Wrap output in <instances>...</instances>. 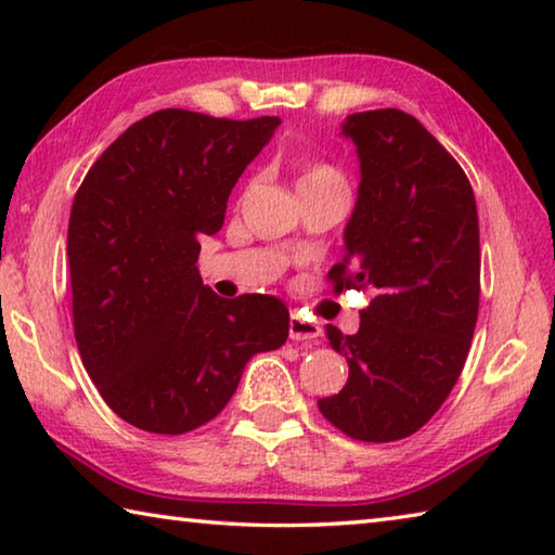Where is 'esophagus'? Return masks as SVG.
Wrapping results in <instances>:
<instances>
[{"label": "esophagus", "instance_id": "1", "mask_svg": "<svg viewBox=\"0 0 555 555\" xmlns=\"http://www.w3.org/2000/svg\"><path fill=\"white\" fill-rule=\"evenodd\" d=\"M288 335H291V340H296V343L315 340V337H321V325L304 321V318L294 313L288 321Z\"/></svg>", "mask_w": 555, "mask_h": 555}]
</instances>
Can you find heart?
Here are the masks:
<instances>
[{
  "instance_id": "1",
  "label": "heart",
  "mask_w": 555,
  "mask_h": 555,
  "mask_svg": "<svg viewBox=\"0 0 555 555\" xmlns=\"http://www.w3.org/2000/svg\"><path fill=\"white\" fill-rule=\"evenodd\" d=\"M321 188H347L345 176L321 158H306L298 171V193L321 191Z\"/></svg>"
}]
</instances>
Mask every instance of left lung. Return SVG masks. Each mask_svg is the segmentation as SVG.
Returning a JSON list of instances; mask_svg holds the SVG:
<instances>
[{"label":"left lung","instance_id":"1","mask_svg":"<svg viewBox=\"0 0 555 555\" xmlns=\"http://www.w3.org/2000/svg\"><path fill=\"white\" fill-rule=\"evenodd\" d=\"M343 134L362 181L327 279L337 294H377L357 335L327 325L350 377L318 409L345 436L391 443L428 424L465 367L480 311V222L465 171L416 117L354 112Z\"/></svg>","mask_w":555,"mask_h":555}]
</instances>
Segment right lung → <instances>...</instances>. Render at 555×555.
<instances>
[{
  "label": "right lung",
  "instance_id": "add662e5",
  "mask_svg": "<svg viewBox=\"0 0 555 555\" xmlns=\"http://www.w3.org/2000/svg\"><path fill=\"white\" fill-rule=\"evenodd\" d=\"M279 117L158 109L112 142L75 193L68 222L73 331L100 397L162 436L228 406L244 364L288 337V308L259 294L215 296L198 274L201 234Z\"/></svg>",
  "mask_w": 555,
  "mask_h": 555
}]
</instances>
